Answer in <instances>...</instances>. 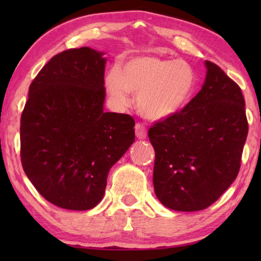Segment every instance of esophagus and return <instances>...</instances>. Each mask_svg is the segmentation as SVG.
I'll use <instances>...</instances> for the list:
<instances>
[{"label": "esophagus", "mask_w": 261, "mask_h": 261, "mask_svg": "<svg viewBox=\"0 0 261 261\" xmlns=\"http://www.w3.org/2000/svg\"><path fill=\"white\" fill-rule=\"evenodd\" d=\"M135 135H137L138 139H146L147 137V130L146 128L140 123L135 124Z\"/></svg>", "instance_id": "esophagus-1"}]
</instances>
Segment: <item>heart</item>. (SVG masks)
Wrapping results in <instances>:
<instances>
[{"label":"heart","mask_w":261,"mask_h":261,"mask_svg":"<svg viewBox=\"0 0 261 261\" xmlns=\"http://www.w3.org/2000/svg\"><path fill=\"white\" fill-rule=\"evenodd\" d=\"M196 74L187 62L139 56L114 67L106 76V89L117 107L138 94V109L146 119L160 121L180 112L194 91Z\"/></svg>","instance_id":"heart-1"}]
</instances>
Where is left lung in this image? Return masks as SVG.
Listing matches in <instances>:
<instances>
[{
	"label": "left lung",
	"instance_id": "obj_1",
	"mask_svg": "<svg viewBox=\"0 0 261 261\" xmlns=\"http://www.w3.org/2000/svg\"><path fill=\"white\" fill-rule=\"evenodd\" d=\"M204 65L198 94L148 130L155 196L177 212L203 210L220 198L238 176L248 134L241 89L216 64Z\"/></svg>",
	"mask_w": 261,
	"mask_h": 261
}]
</instances>
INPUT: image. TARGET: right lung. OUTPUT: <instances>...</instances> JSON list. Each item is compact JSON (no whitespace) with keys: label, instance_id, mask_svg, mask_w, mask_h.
<instances>
[{"label":"right lung","instance_id":"obj_1","mask_svg":"<svg viewBox=\"0 0 261 261\" xmlns=\"http://www.w3.org/2000/svg\"><path fill=\"white\" fill-rule=\"evenodd\" d=\"M105 53L53 57L30 85L21 115V163L39 194L69 210L102 201L109 170L135 140L134 120L106 113Z\"/></svg>","mask_w":261,"mask_h":261}]
</instances>
